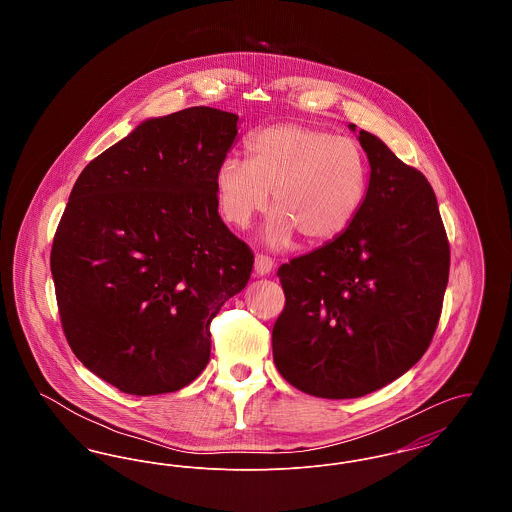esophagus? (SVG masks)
<instances>
[{
  "label": "esophagus",
  "instance_id": "obj_1",
  "mask_svg": "<svg viewBox=\"0 0 512 512\" xmlns=\"http://www.w3.org/2000/svg\"><path fill=\"white\" fill-rule=\"evenodd\" d=\"M272 268H274V263L267 255H257L255 257V274L257 276H267L272 272Z\"/></svg>",
  "mask_w": 512,
  "mask_h": 512
}]
</instances>
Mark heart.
Returning a JSON list of instances; mask_svg holds the SVG:
<instances>
[{"label": "heart", "instance_id": "b5f03b06", "mask_svg": "<svg viewBox=\"0 0 512 512\" xmlns=\"http://www.w3.org/2000/svg\"><path fill=\"white\" fill-rule=\"evenodd\" d=\"M249 161L228 155L215 172L220 213L245 228L267 207L276 211L263 228V242L280 249L293 234L322 244L343 234L365 203L368 161L361 144L324 128L280 122L247 140Z\"/></svg>", "mask_w": 512, "mask_h": 512}]
</instances>
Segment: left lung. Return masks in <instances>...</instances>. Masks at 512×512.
I'll return each instance as SVG.
<instances>
[{
    "label": "left lung",
    "mask_w": 512,
    "mask_h": 512,
    "mask_svg": "<svg viewBox=\"0 0 512 512\" xmlns=\"http://www.w3.org/2000/svg\"><path fill=\"white\" fill-rule=\"evenodd\" d=\"M370 165L351 226L278 268L286 307L272 355L293 388L324 399L380 390L420 361L449 280V244L426 176L357 130Z\"/></svg>",
    "instance_id": "left-lung-1"
}]
</instances>
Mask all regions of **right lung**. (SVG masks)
I'll list each match as a JSON object with an SVG mask.
<instances>
[{"instance_id":"obj_1","label":"right lung","mask_w":512,"mask_h":512,"mask_svg":"<svg viewBox=\"0 0 512 512\" xmlns=\"http://www.w3.org/2000/svg\"><path fill=\"white\" fill-rule=\"evenodd\" d=\"M238 121L213 107L147 119L74 184L51 247L61 324L76 359L124 393L194 382L211 320L251 276L215 190Z\"/></svg>"}]
</instances>
